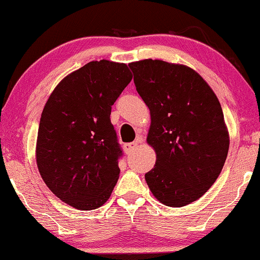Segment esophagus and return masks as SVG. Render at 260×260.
Here are the masks:
<instances>
[{
    "instance_id": "34e87169",
    "label": "esophagus",
    "mask_w": 260,
    "mask_h": 260,
    "mask_svg": "<svg viewBox=\"0 0 260 260\" xmlns=\"http://www.w3.org/2000/svg\"><path fill=\"white\" fill-rule=\"evenodd\" d=\"M138 144H139V140H137V142L134 143L124 144V151H126L127 154H131V152H133L134 150H136L137 146H138Z\"/></svg>"
}]
</instances>
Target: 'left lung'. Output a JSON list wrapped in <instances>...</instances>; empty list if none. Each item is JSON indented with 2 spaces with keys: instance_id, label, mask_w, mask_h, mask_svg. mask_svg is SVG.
Here are the masks:
<instances>
[{
  "instance_id": "obj_1",
  "label": "left lung",
  "mask_w": 260,
  "mask_h": 260,
  "mask_svg": "<svg viewBox=\"0 0 260 260\" xmlns=\"http://www.w3.org/2000/svg\"><path fill=\"white\" fill-rule=\"evenodd\" d=\"M128 65L151 117L146 142L155 150L156 164L145 174L146 184L166 206L190 205L213 185L229 151L219 100L186 65L158 59Z\"/></svg>"
}]
</instances>
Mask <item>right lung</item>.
<instances>
[{
	"instance_id": "add662e5",
	"label": "right lung",
	"mask_w": 260,
	"mask_h": 260,
	"mask_svg": "<svg viewBox=\"0 0 260 260\" xmlns=\"http://www.w3.org/2000/svg\"><path fill=\"white\" fill-rule=\"evenodd\" d=\"M132 80L123 62L89 61L57 84L41 115L36 164L49 190L81 211L103 206L122 155L111 106Z\"/></svg>"
}]
</instances>
